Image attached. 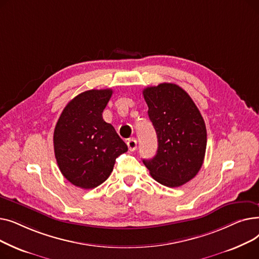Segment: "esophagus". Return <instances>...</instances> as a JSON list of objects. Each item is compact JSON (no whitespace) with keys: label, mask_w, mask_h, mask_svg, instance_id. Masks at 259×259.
I'll return each mask as SVG.
<instances>
[{"label":"esophagus","mask_w":259,"mask_h":259,"mask_svg":"<svg viewBox=\"0 0 259 259\" xmlns=\"http://www.w3.org/2000/svg\"><path fill=\"white\" fill-rule=\"evenodd\" d=\"M127 145H128V148H129L130 151H134L135 149L138 148V142H137V140H134V139L129 140L127 142Z\"/></svg>","instance_id":"1"}]
</instances>
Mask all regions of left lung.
Here are the masks:
<instances>
[{"instance_id":"left-lung-1","label":"left lung","mask_w":259,"mask_h":259,"mask_svg":"<svg viewBox=\"0 0 259 259\" xmlns=\"http://www.w3.org/2000/svg\"><path fill=\"white\" fill-rule=\"evenodd\" d=\"M143 94L158 143L155 156L143 162L159 184L180 187L202 166L207 147L205 120L190 95L178 85L147 87Z\"/></svg>"}]
</instances>
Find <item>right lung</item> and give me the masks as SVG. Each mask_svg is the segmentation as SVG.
I'll return each instance as SVG.
<instances>
[{"label":"right lung","mask_w":259,"mask_h":259,"mask_svg":"<svg viewBox=\"0 0 259 259\" xmlns=\"http://www.w3.org/2000/svg\"><path fill=\"white\" fill-rule=\"evenodd\" d=\"M111 89H92L71 100L53 133L54 155L64 178L81 189H93L111 174L115 159L128 151L103 111Z\"/></svg>","instance_id":"add662e5"}]
</instances>
